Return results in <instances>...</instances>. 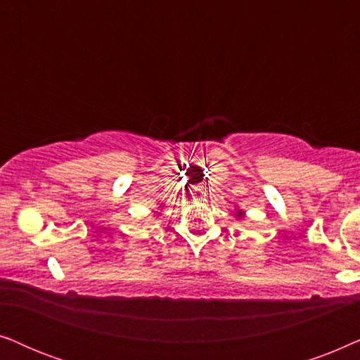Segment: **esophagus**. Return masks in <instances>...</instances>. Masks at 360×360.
Instances as JSON below:
<instances>
[{
  "instance_id": "esophagus-1",
  "label": "esophagus",
  "mask_w": 360,
  "mask_h": 360,
  "mask_svg": "<svg viewBox=\"0 0 360 360\" xmlns=\"http://www.w3.org/2000/svg\"><path fill=\"white\" fill-rule=\"evenodd\" d=\"M206 188L205 186H196V188L191 190V198L198 200V201H206Z\"/></svg>"
}]
</instances>
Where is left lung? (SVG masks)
<instances>
[{
	"instance_id": "1",
	"label": "left lung",
	"mask_w": 360,
	"mask_h": 360,
	"mask_svg": "<svg viewBox=\"0 0 360 360\" xmlns=\"http://www.w3.org/2000/svg\"><path fill=\"white\" fill-rule=\"evenodd\" d=\"M234 216H236V219H238V221H243V219L245 218V211H244V210H240V208H238V206H236V210H234Z\"/></svg>"
}]
</instances>
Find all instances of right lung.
<instances>
[{"label": "right lung", "instance_id": "1", "mask_svg": "<svg viewBox=\"0 0 360 360\" xmlns=\"http://www.w3.org/2000/svg\"><path fill=\"white\" fill-rule=\"evenodd\" d=\"M159 208H164V205H160V206H159Z\"/></svg>", "mask_w": 360, "mask_h": 360}]
</instances>
